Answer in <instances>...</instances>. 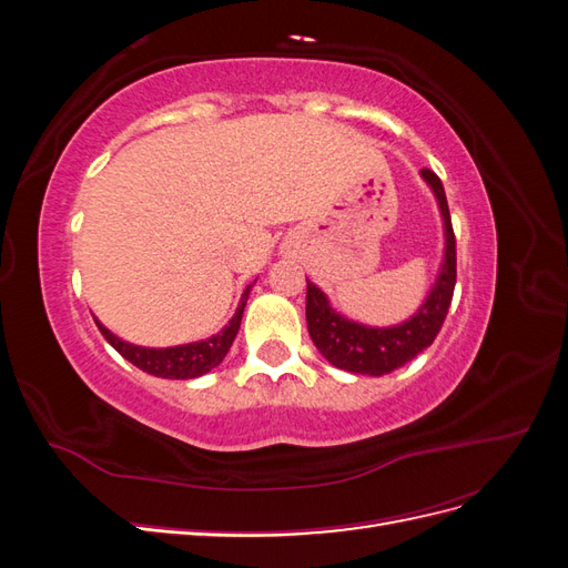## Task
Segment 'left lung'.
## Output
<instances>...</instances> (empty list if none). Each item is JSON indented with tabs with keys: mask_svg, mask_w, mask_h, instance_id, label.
Wrapping results in <instances>:
<instances>
[{
	"mask_svg": "<svg viewBox=\"0 0 568 568\" xmlns=\"http://www.w3.org/2000/svg\"><path fill=\"white\" fill-rule=\"evenodd\" d=\"M422 178L434 189L440 205L445 227V255L432 294L426 296V301L415 315L405 320L403 324L384 326V329H379V326L357 324L334 313L322 291L313 282H307V332H311L317 351L338 369L369 376L390 374L393 369L403 367L412 357H417L422 351L432 346L445 322V315H448L457 282V248L453 220L440 178L428 168L422 170Z\"/></svg>",
	"mask_w": 568,
	"mask_h": 568,
	"instance_id": "left-lung-1",
	"label": "left lung"
}]
</instances>
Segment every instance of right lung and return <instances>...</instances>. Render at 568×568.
Returning a JSON list of instances; mask_svg holds the SVG:
<instances>
[{
  "label": "right lung",
  "instance_id": "1",
  "mask_svg": "<svg viewBox=\"0 0 568 568\" xmlns=\"http://www.w3.org/2000/svg\"><path fill=\"white\" fill-rule=\"evenodd\" d=\"M251 288H253V284L246 286L242 303H239L236 313H234V317L230 320L225 329L217 332L211 338H205V341L186 343V346H173V348L132 346V343L111 334L99 320H94V322L99 326V332L104 334V338L111 343V346L125 359H130L134 367H140L142 372L161 376V379H196V376L215 369L222 363V359H225V355L232 346V341L239 334V326H242L244 307H246Z\"/></svg>",
  "mask_w": 568,
  "mask_h": 568
}]
</instances>
